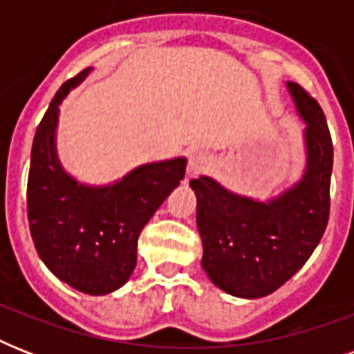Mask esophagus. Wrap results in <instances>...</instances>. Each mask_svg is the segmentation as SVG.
I'll return each mask as SVG.
<instances>
[{"instance_id": "esophagus-1", "label": "esophagus", "mask_w": 354, "mask_h": 354, "mask_svg": "<svg viewBox=\"0 0 354 354\" xmlns=\"http://www.w3.org/2000/svg\"><path fill=\"white\" fill-rule=\"evenodd\" d=\"M211 163H213V156L209 152H205V150H193L191 156H189L187 176H194V174L209 169Z\"/></svg>"}]
</instances>
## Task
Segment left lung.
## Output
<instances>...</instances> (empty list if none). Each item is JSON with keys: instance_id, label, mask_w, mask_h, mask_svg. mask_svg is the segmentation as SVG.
Segmentation results:
<instances>
[{"instance_id": "obj_1", "label": "left lung", "mask_w": 354, "mask_h": 354, "mask_svg": "<svg viewBox=\"0 0 354 354\" xmlns=\"http://www.w3.org/2000/svg\"><path fill=\"white\" fill-rule=\"evenodd\" d=\"M301 130V176L266 200L239 194L200 174L196 194L202 268L226 294L257 299L285 285L307 263L329 221L333 141L322 108L296 82H286Z\"/></svg>"}]
</instances>
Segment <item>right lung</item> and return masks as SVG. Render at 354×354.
<instances>
[{
  "instance_id": "1",
  "label": "right lung",
  "mask_w": 354,
  "mask_h": 354,
  "mask_svg": "<svg viewBox=\"0 0 354 354\" xmlns=\"http://www.w3.org/2000/svg\"><path fill=\"white\" fill-rule=\"evenodd\" d=\"M88 68L57 91L36 128L27 182V215L36 252L71 288L104 296L121 288L138 263V239L185 176L187 158L150 161L110 183L79 182L60 163V104L88 79Z\"/></svg>"
}]
</instances>
